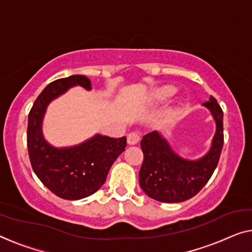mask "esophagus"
I'll return each mask as SVG.
<instances>
[{
	"label": "esophagus",
	"instance_id": "34e87169",
	"mask_svg": "<svg viewBox=\"0 0 252 252\" xmlns=\"http://www.w3.org/2000/svg\"><path fill=\"white\" fill-rule=\"evenodd\" d=\"M127 145L132 146V145H136L139 142V140H140V136H139L138 132H131L127 134Z\"/></svg>",
	"mask_w": 252,
	"mask_h": 252
}]
</instances>
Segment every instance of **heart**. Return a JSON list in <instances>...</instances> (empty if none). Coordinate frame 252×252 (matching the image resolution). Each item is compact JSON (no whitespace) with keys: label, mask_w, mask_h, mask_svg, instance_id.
Segmentation results:
<instances>
[{"label":"heart","mask_w":252,"mask_h":252,"mask_svg":"<svg viewBox=\"0 0 252 252\" xmlns=\"http://www.w3.org/2000/svg\"><path fill=\"white\" fill-rule=\"evenodd\" d=\"M175 92L176 89L173 86H164V87H160L154 92L153 100L155 103H162L167 98H170L171 96H173Z\"/></svg>","instance_id":"obj_1"}]
</instances>
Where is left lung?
Segmentation results:
<instances>
[{
	"instance_id": "8db88e82",
	"label": "left lung",
	"mask_w": 252,
	"mask_h": 252,
	"mask_svg": "<svg viewBox=\"0 0 252 252\" xmlns=\"http://www.w3.org/2000/svg\"><path fill=\"white\" fill-rule=\"evenodd\" d=\"M215 121V134L207 153L197 159L180 156L162 133L153 131L140 142L144 162L139 183L148 197L162 202L186 201L200 191L219 164L223 148V111L210 97L202 104Z\"/></svg>"
}]
</instances>
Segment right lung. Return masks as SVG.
<instances>
[{
  "mask_svg": "<svg viewBox=\"0 0 252 252\" xmlns=\"http://www.w3.org/2000/svg\"><path fill=\"white\" fill-rule=\"evenodd\" d=\"M76 86L92 90L90 79L80 74L51 82L37 97L28 116L27 146L32 170L47 189L66 200L95 193L126 146V137L111 138L99 133L67 147H55L46 140L43 122L48 105Z\"/></svg>",
  "mask_w": 252,
  "mask_h": 252,
  "instance_id": "right-lung-1",
  "label": "right lung"
}]
</instances>
